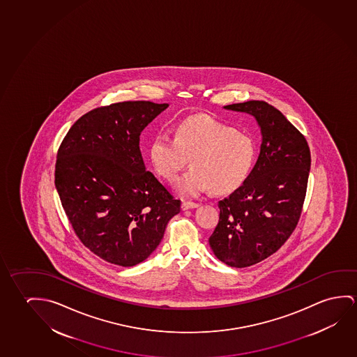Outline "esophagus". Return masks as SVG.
Here are the masks:
<instances>
[{"label":"esophagus","instance_id":"esophagus-1","mask_svg":"<svg viewBox=\"0 0 357 357\" xmlns=\"http://www.w3.org/2000/svg\"><path fill=\"white\" fill-rule=\"evenodd\" d=\"M198 203H192V202H183V203H181V208H183V210H188V208H198Z\"/></svg>","mask_w":357,"mask_h":357}]
</instances>
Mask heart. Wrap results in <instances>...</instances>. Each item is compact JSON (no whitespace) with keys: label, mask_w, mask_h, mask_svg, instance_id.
Listing matches in <instances>:
<instances>
[{"label":"heart","mask_w":357,"mask_h":357,"mask_svg":"<svg viewBox=\"0 0 357 357\" xmlns=\"http://www.w3.org/2000/svg\"><path fill=\"white\" fill-rule=\"evenodd\" d=\"M257 155L250 135L208 115L188 116L173 128V138L159 133L152 139L149 158L154 170L174 183L184 165L188 170L178 183L187 197L211 190L230 194L245 184Z\"/></svg>","instance_id":"1"}]
</instances>
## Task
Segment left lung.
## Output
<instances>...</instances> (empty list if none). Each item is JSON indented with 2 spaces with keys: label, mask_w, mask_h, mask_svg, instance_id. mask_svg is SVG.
Segmentation results:
<instances>
[{
  "label": "left lung",
  "mask_w": 357,
  "mask_h": 357,
  "mask_svg": "<svg viewBox=\"0 0 357 357\" xmlns=\"http://www.w3.org/2000/svg\"><path fill=\"white\" fill-rule=\"evenodd\" d=\"M225 109L255 116L262 131L257 162L245 184L220 200L208 238L220 261L243 268L277 252L296 230L312 159L304 135L275 106L251 100Z\"/></svg>",
  "instance_id": "1"
}]
</instances>
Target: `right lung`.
<instances>
[{
  "instance_id": "1",
  "label": "right lung",
  "mask_w": 357,
  "mask_h": 357,
  "mask_svg": "<svg viewBox=\"0 0 357 357\" xmlns=\"http://www.w3.org/2000/svg\"><path fill=\"white\" fill-rule=\"evenodd\" d=\"M168 104L123 101L82 115L61 141L54 183L82 245L132 267L157 248L181 200L146 170L139 135Z\"/></svg>"
}]
</instances>
